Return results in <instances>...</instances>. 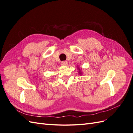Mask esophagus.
Listing matches in <instances>:
<instances>
[{
	"label": "esophagus",
	"mask_w": 133,
	"mask_h": 133,
	"mask_svg": "<svg viewBox=\"0 0 133 133\" xmlns=\"http://www.w3.org/2000/svg\"><path fill=\"white\" fill-rule=\"evenodd\" d=\"M68 63L67 61H63V62H62V65H67Z\"/></svg>",
	"instance_id": "esophagus-1"
}]
</instances>
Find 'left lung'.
I'll use <instances>...</instances> for the list:
<instances>
[{"instance_id": "8db88e82", "label": "left lung", "mask_w": 133, "mask_h": 133, "mask_svg": "<svg viewBox=\"0 0 133 133\" xmlns=\"http://www.w3.org/2000/svg\"><path fill=\"white\" fill-rule=\"evenodd\" d=\"M78 70L79 71V74H80H80H82V70H81V69H80L79 67H78Z\"/></svg>"}]
</instances>
